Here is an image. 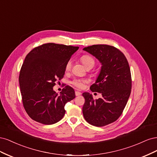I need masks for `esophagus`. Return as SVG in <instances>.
Instances as JSON below:
<instances>
[{"label": "esophagus", "mask_w": 157, "mask_h": 157, "mask_svg": "<svg viewBox=\"0 0 157 157\" xmlns=\"http://www.w3.org/2000/svg\"><path fill=\"white\" fill-rule=\"evenodd\" d=\"M81 94H82V93L80 92H78V91H76L75 92L76 96H80V95H81Z\"/></svg>", "instance_id": "34e87169"}]
</instances>
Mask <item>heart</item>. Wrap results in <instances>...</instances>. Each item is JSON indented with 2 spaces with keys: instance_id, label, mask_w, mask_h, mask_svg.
I'll use <instances>...</instances> for the list:
<instances>
[{
  "instance_id": "heart-1",
  "label": "heart",
  "mask_w": 157,
  "mask_h": 157,
  "mask_svg": "<svg viewBox=\"0 0 157 157\" xmlns=\"http://www.w3.org/2000/svg\"><path fill=\"white\" fill-rule=\"evenodd\" d=\"M82 63L85 66V67H94L95 64V60L92 58V56H88V55H84L81 57L80 58ZM71 66V61L69 60L67 63L65 64V69L68 71L70 69ZM86 82V80H82V79H75L72 81V83L74 86L77 87L78 88H82L84 86V84Z\"/></svg>"
}]
</instances>
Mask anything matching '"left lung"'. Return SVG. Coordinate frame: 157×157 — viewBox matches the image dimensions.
Segmentation results:
<instances>
[{
  "label": "left lung",
  "instance_id": "obj_1",
  "mask_svg": "<svg viewBox=\"0 0 157 157\" xmlns=\"http://www.w3.org/2000/svg\"><path fill=\"white\" fill-rule=\"evenodd\" d=\"M83 50L101 64L100 72L90 90L102 96L94 99L90 93L82 94L85 98L83 116L93 126H106L119 118L130 97L132 78L129 65L122 52L112 46L92 45L85 47Z\"/></svg>",
  "mask_w": 157,
  "mask_h": 157
}]
</instances>
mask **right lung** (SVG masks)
Listing matches in <instances>:
<instances>
[{
  "label": "right lung",
  "instance_id": "obj_1",
  "mask_svg": "<svg viewBox=\"0 0 157 157\" xmlns=\"http://www.w3.org/2000/svg\"><path fill=\"white\" fill-rule=\"evenodd\" d=\"M79 47L47 43L33 49L25 57L19 82L22 101L33 120L53 124L65 115V105L75 98L69 86L59 94L53 90L58 80L63 77L65 64Z\"/></svg>",
  "mask_w": 157,
  "mask_h": 157
}]
</instances>
